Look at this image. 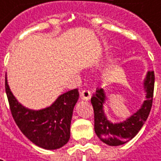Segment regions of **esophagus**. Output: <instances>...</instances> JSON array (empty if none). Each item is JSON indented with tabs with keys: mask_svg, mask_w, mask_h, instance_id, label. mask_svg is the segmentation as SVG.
Returning a JSON list of instances; mask_svg holds the SVG:
<instances>
[{
	"mask_svg": "<svg viewBox=\"0 0 161 161\" xmlns=\"http://www.w3.org/2000/svg\"><path fill=\"white\" fill-rule=\"evenodd\" d=\"M80 97L81 99L86 100V101L89 100L90 98H91V93H90L89 90H83V91L81 92Z\"/></svg>",
	"mask_w": 161,
	"mask_h": 161,
	"instance_id": "34e87169",
	"label": "esophagus"
}]
</instances>
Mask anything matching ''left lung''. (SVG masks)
Returning a JSON list of instances; mask_svg holds the SVG:
<instances>
[{
  "label": "left lung",
  "mask_w": 161,
  "mask_h": 161,
  "mask_svg": "<svg viewBox=\"0 0 161 161\" xmlns=\"http://www.w3.org/2000/svg\"><path fill=\"white\" fill-rule=\"evenodd\" d=\"M154 83V71H148L143 81L145 100L139 109L120 122H111L107 118L104 109L107 101L105 90L102 87L97 89L91 98V103L95 114V132L102 142L108 146H120L137 135L145 124L152 107Z\"/></svg>",
  "instance_id": "8db88e82"
}]
</instances>
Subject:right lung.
<instances>
[{
    "mask_svg": "<svg viewBox=\"0 0 161 161\" xmlns=\"http://www.w3.org/2000/svg\"><path fill=\"white\" fill-rule=\"evenodd\" d=\"M5 90L12 115L18 128L33 144L44 149H57L70 138L73 110L78 100L77 89L60 95L45 108L30 109L16 99L5 76Z\"/></svg>",
    "mask_w": 161,
    "mask_h": 161,
    "instance_id": "1",
    "label": "right lung"
}]
</instances>
